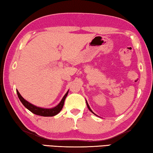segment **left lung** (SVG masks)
<instances>
[{
    "label": "left lung",
    "mask_w": 153,
    "mask_h": 153,
    "mask_svg": "<svg viewBox=\"0 0 153 153\" xmlns=\"http://www.w3.org/2000/svg\"><path fill=\"white\" fill-rule=\"evenodd\" d=\"M86 105H87V107H88V108L89 109V110H90V111H91V112H93V113L94 114V115H96V114H94V113L93 112V111H92V110H91V108H90V106L88 105V103H87V101H86Z\"/></svg>",
    "instance_id": "left-lung-1"
}]
</instances>
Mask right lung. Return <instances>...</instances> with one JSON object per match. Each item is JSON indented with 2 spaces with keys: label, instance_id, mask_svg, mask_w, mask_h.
<instances>
[{
  "label": "right lung",
  "instance_id": "add662e5",
  "mask_svg": "<svg viewBox=\"0 0 153 153\" xmlns=\"http://www.w3.org/2000/svg\"><path fill=\"white\" fill-rule=\"evenodd\" d=\"M17 94H18V96L19 99H20V101L25 106V108L28 109V110H30L31 112H33L35 114H37L39 116H54L56 115L57 114H59L60 111H61L62 107L64 105L65 100L66 99L68 93H69V91L67 92V93L65 94L63 98L62 99V100L59 103V105H57L56 107L52 108H42L37 107V106H35L29 103L28 101L25 100L21 96V94L19 93L18 90H16Z\"/></svg>",
  "mask_w": 153,
  "mask_h": 153
}]
</instances>
